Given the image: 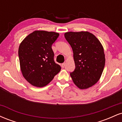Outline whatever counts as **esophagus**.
I'll return each instance as SVG.
<instances>
[{"label": "esophagus", "mask_w": 122, "mask_h": 122, "mask_svg": "<svg viewBox=\"0 0 122 122\" xmlns=\"http://www.w3.org/2000/svg\"><path fill=\"white\" fill-rule=\"evenodd\" d=\"M65 66V63H62V64H61V67H62V68H64Z\"/></svg>", "instance_id": "obj_1"}]
</instances>
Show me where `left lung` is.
Returning <instances> with one entry per match:
<instances>
[{
  "instance_id": "left-lung-1",
  "label": "left lung",
  "mask_w": 122,
  "mask_h": 122,
  "mask_svg": "<svg viewBox=\"0 0 122 122\" xmlns=\"http://www.w3.org/2000/svg\"><path fill=\"white\" fill-rule=\"evenodd\" d=\"M64 36L73 52L76 68L70 73L73 81L81 89L91 87L99 80L104 68L102 43L88 31L67 32Z\"/></svg>"
}]
</instances>
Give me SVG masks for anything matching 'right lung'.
Listing matches in <instances>:
<instances>
[{"label":"right lung","mask_w":122,"mask_h":122,"mask_svg":"<svg viewBox=\"0 0 122 122\" xmlns=\"http://www.w3.org/2000/svg\"><path fill=\"white\" fill-rule=\"evenodd\" d=\"M58 36L56 32L36 30L20 43L18 49L20 71L33 86H46L61 71V66L54 62L51 49Z\"/></svg>","instance_id":"add662e5"}]
</instances>
